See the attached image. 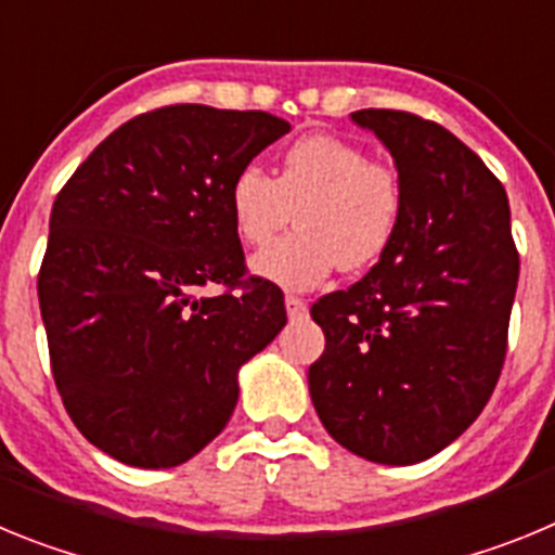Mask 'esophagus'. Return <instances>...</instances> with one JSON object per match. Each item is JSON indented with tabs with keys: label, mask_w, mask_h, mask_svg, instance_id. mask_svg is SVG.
Returning a JSON list of instances; mask_svg holds the SVG:
<instances>
[{
	"label": "esophagus",
	"mask_w": 555,
	"mask_h": 555,
	"mask_svg": "<svg viewBox=\"0 0 555 555\" xmlns=\"http://www.w3.org/2000/svg\"><path fill=\"white\" fill-rule=\"evenodd\" d=\"M286 313H288V320H306V317H308L306 300H300V297L288 294V297H286Z\"/></svg>",
	"instance_id": "obj_1"
}]
</instances>
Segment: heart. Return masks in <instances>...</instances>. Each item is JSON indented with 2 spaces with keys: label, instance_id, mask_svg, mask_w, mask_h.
<instances>
[{
  "label": "heart",
  "instance_id": "1",
  "mask_svg": "<svg viewBox=\"0 0 555 555\" xmlns=\"http://www.w3.org/2000/svg\"><path fill=\"white\" fill-rule=\"evenodd\" d=\"M228 208L244 244H267L298 210L300 230L255 253L249 269L274 286L308 292L336 267L358 272L389 249L403 217V189L391 166L317 132L283 152L274 178L255 164L235 171Z\"/></svg>",
  "mask_w": 555,
  "mask_h": 555
}]
</instances>
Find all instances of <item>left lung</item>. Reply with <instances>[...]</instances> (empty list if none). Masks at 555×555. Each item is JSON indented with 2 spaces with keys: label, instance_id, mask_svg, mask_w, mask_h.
I'll return each mask as SVG.
<instances>
[{
  "label": "left lung",
  "instance_id": "obj_1",
  "mask_svg": "<svg viewBox=\"0 0 555 555\" xmlns=\"http://www.w3.org/2000/svg\"><path fill=\"white\" fill-rule=\"evenodd\" d=\"M350 119L395 158L403 217L356 286L311 308L325 352L308 389L341 448L400 467L455 442L489 403L519 258L506 189L453 132L403 111Z\"/></svg>",
  "mask_w": 555,
  "mask_h": 555
}]
</instances>
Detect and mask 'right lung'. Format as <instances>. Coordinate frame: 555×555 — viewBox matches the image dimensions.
Here are the masks:
<instances>
[{
  "instance_id": "1",
  "label": "right lung",
  "mask_w": 555,
  "mask_h": 555,
  "mask_svg": "<svg viewBox=\"0 0 555 555\" xmlns=\"http://www.w3.org/2000/svg\"><path fill=\"white\" fill-rule=\"evenodd\" d=\"M288 130L263 111L158 107L113 130L57 194L38 274L52 375L111 459H194L228 425L238 370L286 325L283 292L261 278L197 292L242 281L230 180Z\"/></svg>"
}]
</instances>
